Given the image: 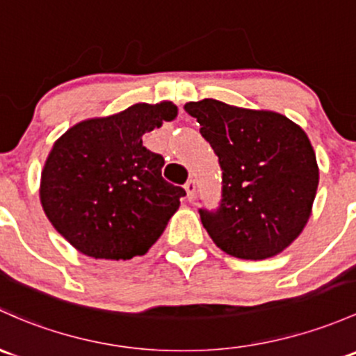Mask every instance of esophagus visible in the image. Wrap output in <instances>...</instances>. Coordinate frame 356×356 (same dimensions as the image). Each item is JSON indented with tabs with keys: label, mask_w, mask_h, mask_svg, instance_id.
Returning a JSON list of instances; mask_svg holds the SVG:
<instances>
[{
	"label": "esophagus",
	"mask_w": 356,
	"mask_h": 356,
	"mask_svg": "<svg viewBox=\"0 0 356 356\" xmlns=\"http://www.w3.org/2000/svg\"><path fill=\"white\" fill-rule=\"evenodd\" d=\"M184 189H186V193H188V200L193 201L194 193H196V182H194L193 179H189V181L184 184Z\"/></svg>",
	"instance_id": "esophagus-1"
}]
</instances>
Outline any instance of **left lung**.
<instances>
[{
	"mask_svg": "<svg viewBox=\"0 0 356 356\" xmlns=\"http://www.w3.org/2000/svg\"><path fill=\"white\" fill-rule=\"evenodd\" d=\"M222 167V201L201 208L209 237L238 259H266L302 234L312 213L319 167L300 126L273 111L204 99L188 102Z\"/></svg>",
	"mask_w": 356,
	"mask_h": 356,
	"instance_id": "left-lung-1",
	"label": "left lung"
}]
</instances>
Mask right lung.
<instances>
[{
	"instance_id": "add662e5",
	"label": "right lung",
	"mask_w": 356,
	"mask_h": 356,
	"mask_svg": "<svg viewBox=\"0 0 356 356\" xmlns=\"http://www.w3.org/2000/svg\"><path fill=\"white\" fill-rule=\"evenodd\" d=\"M172 102L134 104L70 128L52 145L40 175V203L52 227L81 254L126 261L159 241L186 191L162 177V155L145 133L172 121Z\"/></svg>"
}]
</instances>
